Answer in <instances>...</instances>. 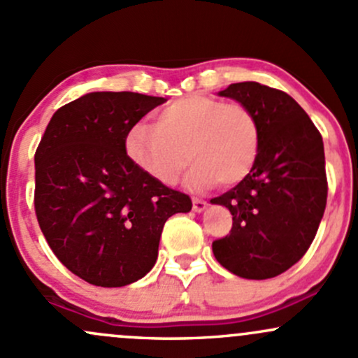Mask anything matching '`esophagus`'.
Instances as JSON below:
<instances>
[{"label": "esophagus", "instance_id": "esophagus-1", "mask_svg": "<svg viewBox=\"0 0 358 358\" xmlns=\"http://www.w3.org/2000/svg\"><path fill=\"white\" fill-rule=\"evenodd\" d=\"M192 207H194L195 212H202L207 207V202L202 199H192Z\"/></svg>", "mask_w": 358, "mask_h": 358}]
</instances>
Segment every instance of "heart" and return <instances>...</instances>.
<instances>
[{"mask_svg":"<svg viewBox=\"0 0 358 358\" xmlns=\"http://www.w3.org/2000/svg\"><path fill=\"white\" fill-rule=\"evenodd\" d=\"M129 158L163 185H173L192 163L194 187H233L245 180L260 151V122L243 103L209 95L171 101L155 125L137 124L125 139Z\"/></svg>","mask_w":358,"mask_h":358,"instance_id":"1","label":"heart"}]
</instances>
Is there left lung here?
<instances>
[{
  "mask_svg": "<svg viewBox=\"0 0 358 358\" xmlns=\"http://www.w3.org/2000/svg\"><path fill=\"white\" fill-rule=\"evenodd\" d=\"M219 95L253 110L260 122V151L245 180L210 200L233 214L229 234L215 239L212 251L238 277H277L304 257L323 219V139L301 105L280 90L245 81Z\"/></svg>",
  "mask_w": 358,
  "mask_h": 358,
  "instance_id": "obj_1",
  "label": "left lung"
}]
</instances>
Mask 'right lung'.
I'll return each mask as SVG.
<instances>
[{"label": "right lung", "instance_id": "1", "mask_svg": "<svg viewBox=\"0 0 358 358\" xmlns=\"http://www.w3.org/2000/svg\"><path fill=\"white\" fill-rule=\"evenodd\" d=\"M166 98L95 92L57 110L35 151V215L74 275L122 287L155 266L168 217L192 200L129 158V131Z\"/></svg>", "mask_w": 358, "mask_h": 358}]
</instances>
